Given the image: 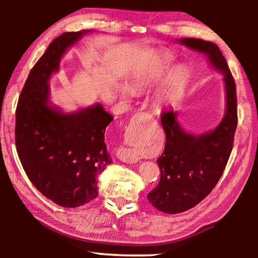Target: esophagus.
<instances>
[{
    "mask_svg": "<svg viewBox=\"0 0 258 258\" xmlns=\"http://www.w3.org/2000/svg\"><path fill=\"white\" fill-rule=\"evenodd\" d=\"M148 118V113L146 112H138L133 117L132 121L127 127V135L133 141H141L145 138L146 134V123ZM119 158L126 161V163H135L139 160V150L137 148H123L118 152Z\"/></svg>",
    "mask_w": 258,
    "mask_h": 258,
    "instance_id": "34e87169",
    "label": "esophagus"
}]
</instances>
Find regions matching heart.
<instances>
[{
    "label": "heart",
    "instance_id": "b5f03b06",
    "mask_svg": "<svg viewBox=\"0 0 258 258\" xmlns=\"http://www.w3.org/2000/svg\"><path fill=\"white\" fill-rule=\"evenodd\" d=\"M169 66H171V60L168 58H165V56L160 58L154 64V66L147 72L146 75L142 76L137 82V84L134 86L135 90H139L141 85L150 84V83H155V82H160L166 75H167V73L169 71ZM184 82H185V74L183 73V71H181V69H178V71H176L173 74L171 78H169V81L166 83V85L159 91L158 94H157L156 97L157 101L159 103L171 101L172 99L175 98L176 95L180 93L183 85H184ZM123 93L128 94V91L124 90Z\"/></svg>",
    "mask_w": 258,
    "mask_h": 258
}]
</instances>
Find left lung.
I'll list each match as a JSON object with an SVG mask.
<instances>
[{
    "instance_id": "left-lung-1",
    "label": "left lung",
    "mask_w": 258,
    "mask_h": 258,
    "mask_svg": "<svg viewBox=\"0 0 258 258\" xmlns=\"http://www.w3.org/2000/svg\"><path fill=\"white\" fill-rule=\"evenodd\" d=\"M180 42L203 52L213 66L223 73L226 111L215 130L199 137L187 134L180 127L176 111L161 112L166 143L163 154L157 159L160 181L148 194V200L158 211L167 214L185 212L211 194L228 164L238 124L235 83L222 51L215 43L200 38L186 37Z\"/></svg>"
}]
</instances>
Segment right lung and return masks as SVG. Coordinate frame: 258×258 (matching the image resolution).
<instances>
[{
    "label": "right lung",
    "instance_id": "1",
    "mask_svg": "<svg viewBox=\"0 0 258 258\" xmlns=\"http://www.w3.org/2000/svg\"><path fill=\"white\" fill-rule=\"evenodd\" d=\"M90 30L50 43L26 80L16 109L15 140L30 182L56 205L75 208L98 197V175L111 163L104 132L113 119L101 104L64 115L47 102L51 74L67 47Z\"/></svg>",
    "mask_w": 258,
    "mask_h": 258
}]
</instances>
